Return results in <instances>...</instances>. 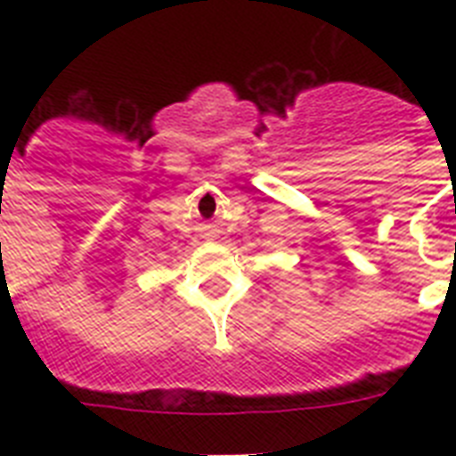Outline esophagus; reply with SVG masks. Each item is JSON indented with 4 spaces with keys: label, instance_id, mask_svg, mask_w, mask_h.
<instances>
[{
    "label": "esophagus",
    "instance_id": "obj_1",
    "mask_svg": "<svg viewBox=\"0 0 456 456\" xmlns=\"http://www.w3.org/2000/svg\"><path fill=\"white\" fill-rule=\"evenodd\" d=\"M215 234V229L213 227H206V236H213Z\"/></svg>",
    "mask_w": 456,
    "mask_h": 456
}]
</instances>
